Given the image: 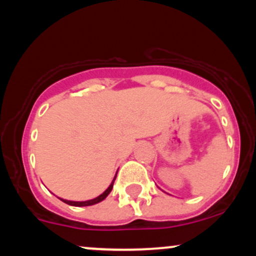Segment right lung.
<instances>
[{
  "label": "right lung",
  "instance_id": "add662e5",
  "mask_svg": "<svg viewBox=\"0 0 256 256\" xmlns=\"http://www.w3.org/2000/svg\"><path fill=\"white\" fill-rule=\"evenodd\" d=\"M116 173H118V172H116ZM116 177H114L113 182H112V184L110 185V186H108V189L106 190V192H104V194H101V195H100L98 198H96L89 200V201H84V202L67 201V200H62V198H61V200H62L64 204H70V206H74V207H84V206H92V204H98V202L104 201V200L108 196V194H110V192H112V189H113V184H114V180H116Z\"/></svg>",
  "mask_w": 256,
  "mask_h": 256
}]
</instances>
